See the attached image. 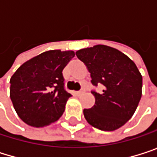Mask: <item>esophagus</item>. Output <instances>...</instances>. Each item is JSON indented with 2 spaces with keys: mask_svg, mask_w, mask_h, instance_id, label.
Wrapping results in <instances>:
<instances>
[{
  "mask_svg": "<svg viewBox=\"0 0 157 157\" xmlns=\"http://www.w3.org/2000/svg\"><path fill=\"white\" fill-rule=\"evenodd\" d=\"M83 93H84L83 91H78V92H75V94H76L77 96H79V95H81V94H82Z\"/></svg>",
  "mask_w": 157,
  "mask_h": 157,
  "instance_id": "esophagus-1",
  "label": "esophagus"
}]
</instances>
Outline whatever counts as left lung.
<instances>
[{
    "label": "left lung",
    "mask_w": 157,
    "mask_h": 157,
    "mask_svg": "<svg viewBox=\"0 0 157 157\" xmlns=\"http://www.w3.org/2000/svg\"><path fill=\"white\" fill-rule=\"evenodd\" d=\"M76 56L91 74L92 83L103 92H92L94 105L83 110L86 121L103 131H114L135 113L142 96L143 78L136 63L115 48L98 44L77 51Z\"/></svg>",
    "instance_id": "obj_1"
}]
</instances>
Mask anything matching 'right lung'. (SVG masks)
<instances>
[{"instance_id":"1","label":"right lung","mask_w":157,"mask_h":157,"mask_svg":"<svg viewBox=\"0 0 157 157\" xmlns=\"http://www.w3.org/2000/svg\"><path fill=\"white\" fill-rule=\"evenodd\" d=\"M74 51L51 50L22 63L10 80V97L18 116L33 127L56 122L71 94L64 90L63 70Z\"/></svg>"}]
</instances>
